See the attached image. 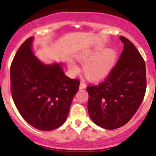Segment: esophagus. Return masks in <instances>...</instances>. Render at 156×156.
Masks as SVG:
<instances>
[{"instance_id": "obj_1", "label": "esophagus", "mask_w": 156, "mask_h": 156, "mask_svg": "<svg viewBox=\"0 0 156 156\" xmlns=\"http://www.w3.org/2000/svg\"><path fill=\"white\" fill-rule=\"evenodd\" d=\"M86 87L87 85L84 81H81L80 84V89H84V88H86Z\"/></svg>"}]
</instances>
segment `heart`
<instances>
[{"instance_id": "heart-1", "label": "heart", "mask_w": 156, "mask_h": 156, "mask_svg": "<svg viewBox=\"0 0 156 156\" xmlns=\"http://www.w3.org/2000/svg\"><path fill=\"white\" fill-rule=\"evenodd\" d=\"M96 48L87 51L79 55V60L84 65V73L89 79L100 80L106 76L113 67L116 60V52L114 50H107ZM69 68L76 71L77 66L71 62Z\"/></svg>"}]
</instances>
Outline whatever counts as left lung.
Here are the masks:
<instances>
[{"label": "left lung", "mask_w": 156, "mask_h": 156, "mask_svg": "<svg viewBox=\"0 0 156 156\" xmlns=\"http://www.w3.org/2000/svg\"><path fill=\"white\" fill-rule=\"evenodd\" d=\"M123 50L107 77L87 87V108L95 124L107 129L127 123L137 111L146 91L144 60L133 43L120 37Z\"/></svg>", "instance_id": "obj_1"}]
</instances>
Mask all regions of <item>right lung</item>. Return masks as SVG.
Returning <instances> with one entry per match:
<instances>
[{
  "instance_id": "right-lung-1",
  "label": "right lung",
  "mask_w": 156,
  "mask_h": 156,
  "mask_svg": "<svg viewBox=\"0 0 156 156\" xmlns=\"http://www.w3.org/2000/svg\"><path fill=\"white\" fill-rule=\"evenodd\" d=\"M33 37L19 47L11 65V93L23 119L41 130H52L66 121L80 87L59 64L44 65L31 51Z\"/></svg>"
}]
</instances>
